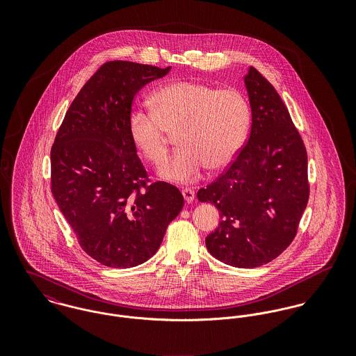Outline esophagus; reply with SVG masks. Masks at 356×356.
<instances>
[{
  "mask_svg": "<svg viewBox=\"0 0 356 356\" xmlns=\"http://www.w3.org/2000/svg\"><path fill=\"white\" fill-rule=\"evenodd\" d=\"M182 195H184V199L186 203H192L195 200V191L191 188H185L182 191Z\"/></svg>",
  "mask_w": 356,
  "mask_h": 356,
  "instance_id": "1",
  "label": "esophagus"
}]
</instances>
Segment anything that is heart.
<instances>
[{
	"mask_svg": "<svg viewBox=\"0 0 356 356\" xmlns=\"http://www.w3.org/2000/svg\"><path fill=\"white\" fill-rule=\"evenodd\" d=\"M151 108L129 113V136L138 152L159 165L167 157V133L178 129L181 148L159 170L163 179L178 184L199 179L205 167H226L241 149L251 123L250 102L240 90L193 81L160 86Z\"/></svg>",
	"mask_w": 356,
	"mask_h": 356,
	"instance_id": "heart-1",
	"label": "heart"
}]
</instances>
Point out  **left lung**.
Instances as JSON below:
<instances>
[{
    "mask_svg": "<svg viewBox=\"0 0 356 356\" xmlns=\"http://www.w3.org/2000/svg\"><path fill=\"white\" fill-rule=\"evenodd\" d=\"M244 83L252 115L250 138L197 199L220 213L219 226L205 238L208 252L225 264L254 268L293 241L309 188L305 144L280 95L254 67Z\"/></svg>",
    "mask_w": 356,
    "mask_h": 356,
    "instance_id": "1",
    "label": "left lung"
}]
</instances>
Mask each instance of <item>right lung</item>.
Segmentation results:
<instances>
[{"instance_id":"1","label":"right lung","mask_w":356,"mask_h":356,"mask_svg":"<svg viewBox=\"0 0 356 356\" xmlns=\"http://www.w3.org/2000/svg\"><path fill=\"white\" fill-rule=\"evenodd\" d=\"M170 70L102 64L70 105L51 147L53 197L81 248L111 268L151 259L184 207L175 186L145 184L127 129L137 92Z\"/></svg>"}]
</instances>
